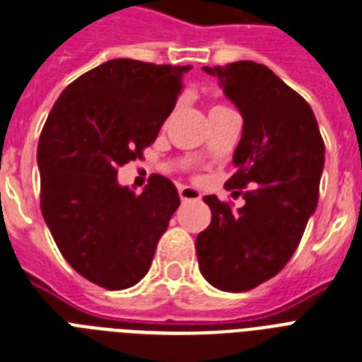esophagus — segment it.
<instances>
[{
  "instance_id": "esophagus-1",
  "label": "esophagus",
  "mask_w": 362,
  "mask_h": 362,
  "mask_svg": "<svg viewBox=\"0 0 362 362\" xmlns=\"http://www.w3.org/2000/svg\"><path fill=\"white\" fill-rule=\"evenodd\" d=\"M179 198H181V202H198V199H202V192L198 188L181 185L179 187Z\"/></svg>"
}]
</instances>
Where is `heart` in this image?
I'll use <instances>...</instances> for the list:
<instances>
[{"instance_id":"1","label":"heart","mask_w":362,"mask_h":362,"mask_svg":"<svg viewBox=\"0 0 362 362\" xmlns=\"http://www.w3.org/2000/svg\"><path fill=\"white\" fill-rule=\"evenodd\" d=\"M216 107H220V105H216ZM216 107H213V109H216Z\"/></svg>"}]
</instances>
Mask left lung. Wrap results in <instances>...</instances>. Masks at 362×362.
I'll list each match as a JSON object with an SVG mask.
<instances>
[{
    "mask_svg": "<svg viewBox=\"0 0 362 362\" xmlns=\"http://www.w3.org/2000/svg\"><path fill=\"white\" fill-rule=\"evenodd\" d=\"M203 70L218 77L244 120L233 153L237 174L226 188L246 203L233 209L203 198L213 218L196 238L199 272L220 291H250L276 276L303 237L318 203L324 140L309 103L264 64Z\"/></svg>",
    "mask_w": 362,
    "mask_h": 362,
    "instance_id": "left-lung-1",
    "label": "left lung"
}]
</instances>
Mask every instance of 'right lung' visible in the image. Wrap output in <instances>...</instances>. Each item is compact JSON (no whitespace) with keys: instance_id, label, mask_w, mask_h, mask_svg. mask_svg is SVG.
Masks as SVG:
<instances>
[{"instance_id":"1","label":"right lung","mask_w":362,"mask_h":362,"mask_svg":"<svg viewBox=\"0 0 362 362\" xmlns=\"http://www.w3.org/2000/svg\"><path fill=\"white\" fill-rule=\"evenodd\" d=\"M188 70L131 59L103 62L64 88L42 129V216L68 264L109 291L129 288L148 274L179 207L170 179L151 175L136 194L116 175L155 142Z\"/></svg>"}]
</instances>
